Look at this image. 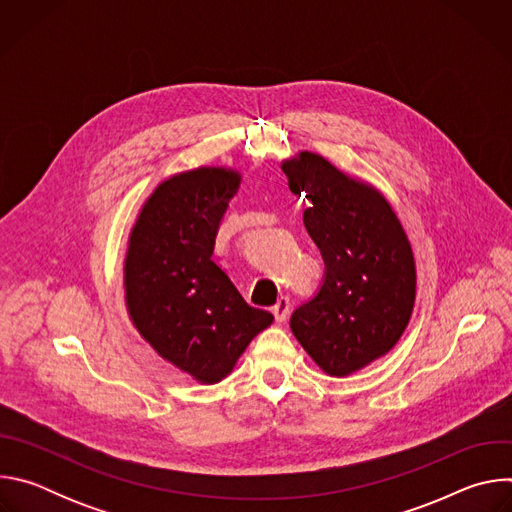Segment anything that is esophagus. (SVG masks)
I'll return each instance as SVG.
<instances>
[{"label":"esophagus","instance_id":"esophagus-1","mask_svg":"<svg viewBox=\"0 0 512 512\" xmlns=\"http://www.w3.org/2000/svg\"><path fill=\"white\" fill-rule=\"evenodd\" d=\"M289 308H291L289 298H287V296H281V298L275 302V306L271 308V312H273V316H275L277 322H283V320L287 318V314H289Z\"/></svg>","mask_w":512,"mask_h":512}]
</instances>
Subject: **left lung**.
<instances>
[{"label":"left lung","mask_w":512,"mask_h":512,"mask_svg":"<svg viewBox=\"0 0 512 512\" xmlns=\"http://www.w3.org/2000/svg\"><path fill=\"white\" fill-rule=\"evenodd\" d=\"M281 168L289 190L312 202L304 225L324 259L322 285L294 310L289 328L324 373L346 377L387 354L407 328L413 251L379 190L312 152Z\"/></svg>","instance_id":"left-lung-1"}]
</instances>
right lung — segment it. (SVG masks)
I'll list each match as a JSON object with an SVG mask.
<instances>
[{
  "label": "right lung",
  "instance_id": "1",
  "mask_svg": "<svg viewBox=\"0 0 512 512\" xmlns=\"http://www.w3.org/2000/svg\"><path fill=\"white\" fill-rule=\"evenodd\" d=\"M241 176L198 168L162 182L141 208L125 257L129 316L154 350L200 383L227 377L273 316L249 306L212 261Z\"/></svg>",
  "mask_w": 512,
  "mask_h": 512
}]
</instances>
